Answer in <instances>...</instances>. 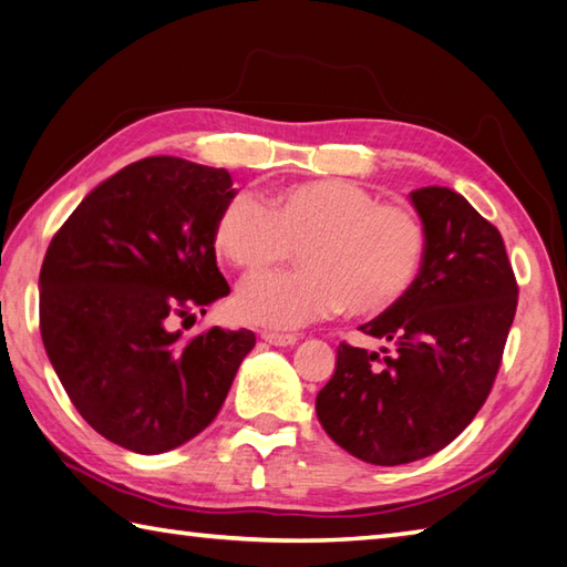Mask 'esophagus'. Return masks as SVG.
Wrapping results in <instances>:
<instances>
[{
	"mask_svg": "<svg viewBox=\"0 0 567 567\" xmlns=\"http://www.w3.org/2000/svg\"><path fill=\"white\" fill-rule=\"evenodd\" d=\"M262 339L272 343V347H295V343L299 341L295 334H272V331H265Z\"/></svg>",
	"mask_w": 567,
	"mask_h": 567,
	"instance_id": "esophagus-1",
	"label": "esophagus"
}]
</instances>
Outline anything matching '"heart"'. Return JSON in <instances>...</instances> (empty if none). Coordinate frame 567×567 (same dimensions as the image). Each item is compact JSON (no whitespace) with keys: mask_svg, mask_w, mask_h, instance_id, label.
<instances>
[{"mask_svg":"<svg viewBox=\"0 0 567 567\" xmlns=\"http://www.w3.org/2000/svg\"><path fill=\"white\" fill-rule=\"evenodd\" d=\"M216 250L246 275L270 272L299 252L302 270L240 287L236 315L252 327L292 331L341 312L381 315L408 295L427 250L413 208L383 204L359 184L317 179L277 188L265 208L230 196L214 226Z\"/></svg>","mask_w":567,"mask_h":567,"instance_id":"1","label":"heart"}]
</instances>
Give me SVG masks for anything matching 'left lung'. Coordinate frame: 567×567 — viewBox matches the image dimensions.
<instances>
[{
	"label": "left lung",
	"instance_id": "left-lung-1",
	"mask_svg": "<svg viewBox=\"0 0 567 567\" xmlns=\"http://www.w3.org/2000/svg\"><path fill=\"white\" fill-rule=\"evenodd\" d=\"M427 250L417 280L363 324L391 341L365 351L341 343L337 371L317 395L327 435L353 457L395 467L447 447L489 395L512 329L518 287L489 220L447 186L410 192Z\"/></svg>",
	"mask_w": 567,
	"mask_h": 567
}]
</instances>
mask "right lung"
<instances>
[{
    "label": "right lung",
    "instance_id": "right-lung-1",
    "mask_svg": "<svg viewBox=\"0 0 567 567\" xmlns=\"http://www.w3.org/2000/svg\"><path fill=\"white\" fill-rule=\"evenodd\" d=\"M230 196L226 169L140 159L97 184L47 250L43 349L78 413L120 447L162 454L196 437L255 347L248 329L188 341L169 329L230 292L214 248Z\"/></svg>",
    "mask_w": 567,
    "mask_h": 567
}]
</instances>
